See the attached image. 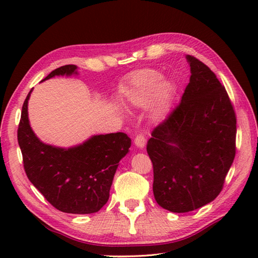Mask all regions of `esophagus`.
<instances>
[{
    "label": "esophagus",
    "instance_id": "1",
    "mask_svg": "<svg viewBox=\"0 0 258 258\" xmlns=\"http://www.w3.org/2000/svg\"><path fill=\"white\" fill-rule=\"evenodd\" d=\"M134 143L136 146H139L140 149H142V147H144L145 143H146V139H145V135L143 133H139L138 135L135 136L134 139Z\"/></svg>",
    "mask_w": 258,
    "mask_h": 258
}]
</instances>
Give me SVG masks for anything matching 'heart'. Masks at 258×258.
Segmentation results:
<instances>
[{"mask_svg":"<svg viewBox=\"0 0 258 258\" xmlns=\"http://www.w3.org/2000/svg\"><path fill=\"white\" fill-rule=\"evenodd\" d=\"M162 80V74L155 70H142L131 78V95L139 104L150 102L157 93L162 103L171 100L173 85L171 82Z\"/></svg>","mask_w":258,"mask_h":258,"instance_id":"b5f03b06","label":"heart"}]
</instances>
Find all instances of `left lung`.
Here are the masks:
<instances>
[{
  "label": "left lung",
  "mask_w": 258,
  "mask_h": 258,
  "mask_svg": "<svg viewBox=\"0 0 258 258\" xmlns=\"http://www.w3.org/2000/svg\"><path fill=\"white\" fill-rule=\"evenodd\" d=\"M186 58L191 75L182 101L153 130L146 146L155 201L173 213L215 200L236 153V115L225 87L200 59Z\"/></svg>",
  "instance_id": "8db88e82"
}]
</instances>
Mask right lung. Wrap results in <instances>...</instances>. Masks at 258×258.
I'll use <instances>...</instances> for the list:
<instances>
[{"label":"right lung","mask_w":258,"mask_h":258,"mask_svg":"<svg viewBox=\"0 0 258 258\" xmlns=\"http://www.w3.org/2000/svg\"><path fill=\"white\" fill-rule=\"evenodd\" d=\"M73 64L55 69L44 80L76 73ZM43 80V81H44ZM22 106L18 142L27 178L56 210L70 214L96 213L106 204L118 162L127 154L131 139L122 132L95 135L72 149L38 140L29 123L27 102Z\"/></svg>","instance_id":"add662e5"}]
</instances>
